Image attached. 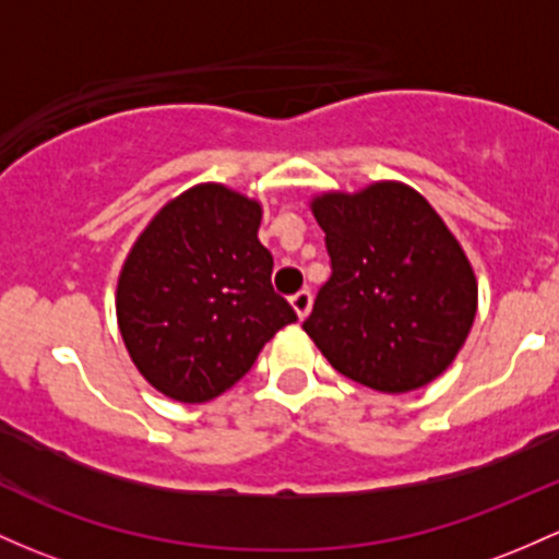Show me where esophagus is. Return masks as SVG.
I'll use <instances>...</instances> for the list:
<instances>
[{"mask_svg":"<svg viewBox=\"0 0 559 559\" xmlns=\"http://www.w3.org/2000/svg\"><path fill=\"white\" fill-rule=\"evenodd\" d=\"M290 304H293V309H296V314L304 320L311 309V290H298L296 296L290 298Z\"/></svg>","mask_w":559,"mask_h":559,"instance_id":"obj_1","label":"esophagus"}]
</instances>
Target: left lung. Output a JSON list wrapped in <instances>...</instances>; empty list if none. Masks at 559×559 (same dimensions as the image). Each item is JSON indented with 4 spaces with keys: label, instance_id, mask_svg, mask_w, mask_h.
I'll use <instances>...</instances> for the list:
<instances>
[{
    "label": "left lung",
    "instance_id": "1",
    "mask_svg": "<svg viewBox=\"0 0 559 559\" xmlns=\"http://www.w3.org/2000/svg\"><path fill=\"white\" fill-rule=\"evenodd\" d=\"M325 231L330 280L304 330L341 376L402 394L455 359L477 282L464 250L418 191L373 183L311 202Z\"/></svg>",
    "mask_w": 559,
    "mask_h": 559
}]
</instances>
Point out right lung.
<instances>
[{
	"instance_id": "1",
	"label": "right lung",
	"mask_w": 559,
	"mask_h": 559,
	"mask_svg": "<svg viewBox=\"0 0 559 559\" xmlns=\"http://www.w3.org/2000/svg\"><path fill=\"white\" fill-rule=\"evenodd\" d=\"M261 205L202 183L154 215L119 274L117 320L141 376L178 402L234 386L280 328L298 320L272 287Z\"/></svg>"
}]
</instances>
